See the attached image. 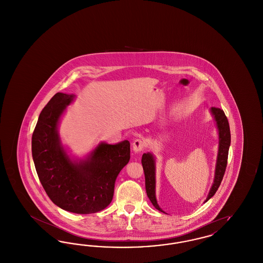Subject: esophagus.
I'll use <instances>...</instances> for the list:
<instances>
[{
	"label": "esophagus",
	"mask_w": 263,
	"mask_h": 263,
	"mask_svg": "<svg viewBox=\"0 0 263 263\" xmlns=\"http://www.w3.org/2000/svg\"><path fill=\"white\" fill-rule=\"evenodd\" d=\"M133 151L135 153L138 152H141V151L144 150L145 147H146V142L143 140V139H136L134 142H133Z\"/></svg>",
	"instance_id": "34e87169"
}]
</instances>
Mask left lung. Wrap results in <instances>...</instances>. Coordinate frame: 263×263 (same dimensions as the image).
I'll use <instances>...</instances> for the list:
<instances>
[{
    "instance_id": "8db88e82",
    "label": "left lung",
    "mask_w": 263,
    "mask_h": 263,
    "mask_svg": "<svg viewBox=\"0 0 263 263\" xmlns=\"http://www.w3.org/2000/svg\"><path fill=\"white\" fill-rule=\"evenodd\" d=\"M211 113L216 121L218 132H219V150L217 156L216 162V168H215V176L212 187L209 191V194L206 198L205 202L209 200L218 188L220 186L223 176L225 175L226 167L228 163V155H229V148L231 145V132H230V125L228 118L225 112L221 108L211 107ZM142 165L145 174V185H146V192L149 197L152 204L155 206L156 209L163 212L158 205L156 199V162L155 158L151 153L143 154L142 156Z\"/></svg>"
}]
</instances>
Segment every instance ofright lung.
Here are the masks:
<instances>
[{
  "mask_svg": "<svg viewBox=\"0 0 263 263\" xmlns=\"http://www.w3.org/2000/svg\"><path fill=\"white\" fill-rule=\"evenodd\" d=\"M74 98L57 92L42 109L32 134V158L39 180L55 205L69 212L91 214L112 200L116 177L130 160V143H100L86 160H71L61 144L58 123Z\"/></svg>",
  "mask_w": 263,
  "mask_h": 263,
  "instance_id": "right-lung-1",
  "label": "right lung"
}]
</instances>
